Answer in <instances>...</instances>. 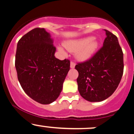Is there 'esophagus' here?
I'll list each match as a JSON object with an SVG mask.
<instances>
[{"instance_id":"34e87169","label":"esophagus","mask_w":134,"mask_h":134,"mask_svg":"<svg viewBox=\"0 0 134 134\" xmlns=\"http://www.w3.org/2000/svg\"><path fill=\"white\" fill-rule=\"evenodd\" d=\"M75 63L74 62H71V63H70V68H75Z\"/></svg>"}]
</instances>
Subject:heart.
Instances as JSON below:
<instances>
[{"label": "heart", "mask_w": 134, "mask_h": 134, "mask_svg": "<svg viewBox=\"0 0 134 134\" xmlns=\"http://www.w3.org/2000/svg\"><path fill=\"white\" fill-rule=\"evenodd\" d=\"M64 47L69 52H76V55L80 60H86L93 54L98 47V42L95 38L88 37L77 40H68L64 43ZM60 52L64 53L62 47H58Z\"/></svg>", "instance_id": "b5f03b06"}]
</instances>
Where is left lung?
Returning a JSON list of instances; mask_svg holds the SVG:
<instances>
[{
    "label": "left lung",
    "instance_id": "1",
    "mask_svg": "<svg viewBox=\"0 0 134 134\" xmlns=\"http://www.w3.org/2000/svg\"><path fill=\"white\" fill-rule=\"evenodd\" d=\"M104 30L106 38L103 47L90 60L75 66L79 73V92L90 102L102 101L110 96L123 75V53L118 38Z\"/></svg>",
    "mask_w": 134,
    "mask_h": 134
}]
</instances>
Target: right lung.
I'll return each mask as SVG.
<instances>
[{
  "mask_svg": "<svg viewBox=\"0 0 134 134\" xmlns=\"http://www.w3.org/2000/svg\"><path fill=\"white\" fill-rule=\"evenodd\" d=\"M53 39L44 29L36 28L18 42L15 68L21 87L38 103L48 104L60 94L70 68L68 59L54 57Z\"/></svg>",
  "mask_w": 134,
  "mask_h": 134,
  "instance_id": "add662e5",
  "label": "right lung"
}]
</instances>
